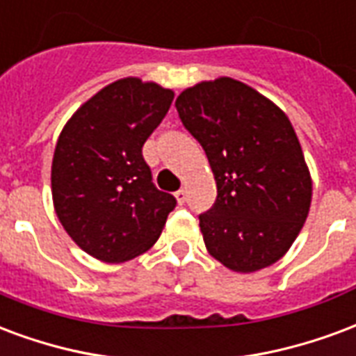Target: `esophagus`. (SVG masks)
Masks as SVG:
<instances>
[{"mask_svg": "<svg viewBox=\"0 0 356 356\" xmlns=\"http://www.w3.org/2000/svg\"><path fill=\"white\" fill-rule=\"evenodd\" d=\"M175 200H177V202H179V204H181V205L185 204V202H186V192L183 191V188H181V191L175 192Z\"/></svg>", "mask_w": 356, "mask_h": 356, "instance_id": "34e87169", "label": "esophagus"}]
</instances>
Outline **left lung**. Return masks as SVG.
<instances>
[{
	"instance_id": "left-lung-1",
	"label": "left lung",
	"mask_w": 356,
	"mask_h": 356,
	"mask_svg": "<svg viewBox=\"0 0 356 356\" xmlns=\"http://www.w3.org/2000/svg\"><path fill=\"white\" fill-rule=\"evenodd\" d=\"M175 107L204 147L217 183L215 204L200 215L207 252L239 273L275 264L298 238L313 194L289 117L230 77L185 88Z\"/></svg>"
}]
</instances>
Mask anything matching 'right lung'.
<instances>
[{"mask_svg":"<svg viewBox=\"0 0 356 356\" xmlns=\"http://www.w3.org/2000/svg\"><path fill=\"white\" fill-rule=\"evenodd\" d=\"M173 90L118 79L71 115L52 156L58 220L94 259L118 264L149 251L175 198L152 185L141 147L173 102Z\"/></svg>","mask_w":356,"mask_h":356,"instance_id":"obj_1","label":"right lung"}]
</instances>
